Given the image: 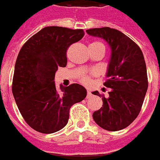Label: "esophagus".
Returning a JSON list of instances; mask_svg holds the SVG:
<instances>
[{"instance_id": "34e87169", "label": "esophagus", "mask_w": 160, "mask_h": 160, "mask_svg": "<svg viewBox=\"0 0 160 160\" xmlns=\"http://www.w3.org/2000/svg\"><path fill=\"white\" fill-rule=\"evenodd\" d=\"M91 95H92V94H91V91H87V98H90V97H91Z\"/></svg>"}]
</instances>
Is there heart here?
<instances>
[{"mask_svg": "<svg viewBox=\"0 0 160 160\" xmlns=\"http://www.w3.org/2000/svg\"><path fill=\"white\" fill-rule=\"evenodd\" d=\"M93 43H100V42H93ZM92 44V43H91ZM81 82L82 83H84V84H89L90 82H91V79L90 78L86 76V75H82V77H81Z\"/></svg>", "mask_w": 160, "mask_h": 160, "instance_id": "b5f03b06", "label": "heart"}]
</instances>
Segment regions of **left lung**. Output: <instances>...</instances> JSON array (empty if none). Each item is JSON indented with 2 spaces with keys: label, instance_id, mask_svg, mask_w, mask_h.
Instances as JSON below:
<instances>
[{
  "label": "left lung",
  "instance_id": "8db88e82",
  "mask_svg": "<svg viewBox=\"0 0 160 160\" xmlns=\"http://www.w3.org/2000/svg\"><path fill=\"white\" fill-rule=\"evenodd\" d=\"M86 32L101 37L111 47L112 54L103 85L111 88L103 107L93 113V119L104 130L117 132L126 128L141 111L148 88V78L144 55L140 48L124 33L109 27L91 28Z\"/></svg>",
  "mask_w": 160,
  "mask_h": 160
}]
</instances>
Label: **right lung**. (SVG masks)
<instances>
[{"instance_id": "right-lung-1", "label": "right lung", "mask_w": 160, "mask_h": 160, "mask_svg": "<svg viewBox=\"0 0 160 160\" xmlns=\"http://www.w3.org/2000/svg\"><path fill=\"white\" fill-rule=\"evenodd\" d=\"M84 36L82 29L43 28L24 43L15 62L12 92L22 118L31 128L53 133L65 126L69 109L85 98L84 87L55 84L58 67L67 64L66 51Z\"/></svg>"}]
</instances>
